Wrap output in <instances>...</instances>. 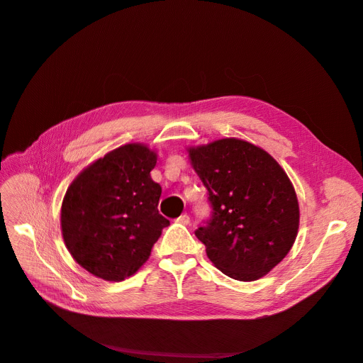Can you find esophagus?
Listing matches in <instances>:
<instances>
[{
	"mask_svg": "<svg viewBox=\"0 0 363 363\" xmlns=\"http://www.w3.org/2000/svg\"><path fill=\"white\" fill-rule=\"evenodd\" d=\"M175 221L180 223V224L188 225V224H189V215H188V213H183V215H180L177 219H175Z\"/></svg>",
	"mask_w": 363,
	"mask_h": 363,
	"instance_id": "obj_1",
	"label": "esophagus"
}]
</instances>
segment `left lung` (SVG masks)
I'll list each match as a JSON object with an SVG mask.
<instances>
[{
    "mask_svg": "<svg viewBox=\"0 0 363 363\" xmlns=\"http://www.w3.org/2000/svg\"><path fill=\"white\" fill-rule=\"evenodd\" d=\"M189 157L212 206L195 230L207 257L235 280L263 277L298 232V200L286 172L265 150L235 138L192 147Z\"/></svg>",
    "mask_w": 363,
    "mask_h": 363,
    "instance_id": "obj_1",
    "label": "left lung"
}]
</instances>
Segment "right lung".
I'll return each instance as SVG.
<instances>
[{
    "label": "right lung",
    "mask_w": 363,
    "mask_h": 363,
    "mask_svg": "<svg viewBox=\"0 0 363 363\" xmlns=\"http://www.w3.org/2000/svg\"><path fill=\"white\" fill-rule=\"evenodd\" d=\"M156 162L147 145H123L83 169L65 194V245L95 277L121 281L133 276L169 224L157 211L160 184L150 175Z\"/></svg>",
    "instance_id": "right-lung-1"
}]
</instances>
